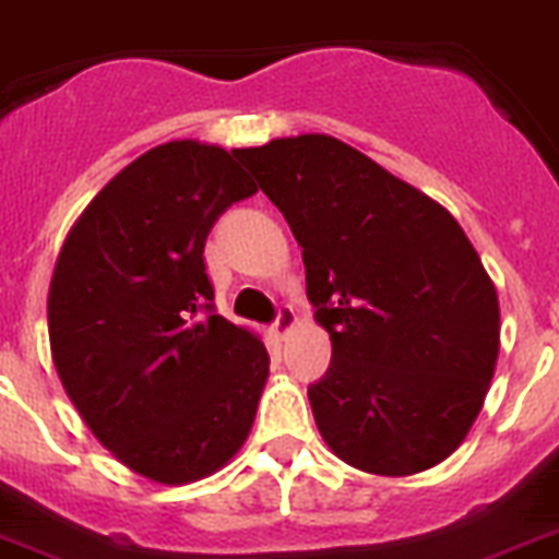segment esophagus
Returning a JSON list of instances; mask_svg holds the SVG:
<instances>
[{
  "label": "esophagus",
  "instance_id": "1",
  "mask_svg": "<svg viewBox=\"0 0 559 559\" xmlns=\"http://www.w3.org/2000/svg\"><path fill=\"white\" fill-rule=\"evenodd\" d=\"M295 321H298V318H295V309L293 307H281L278 318H275V323H272V332H275L278 337H284L289 330H293Z\"/></svg>",
  "mask_w": 559,
  "mask_h": 559
}]
</instances>
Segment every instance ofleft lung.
<instances>
[{"label":"left lung","instance_id":"8db88e82","mask_svg":"<svg viewBox=\"0 0 559 559\" xmlns=\"http://www.w3.org/2000/svg\"><path fill=\"white\" fill-rule=\"evenodd\" d=\"M284 213L332 364L309 386L326 447L369 475L447 461L480 415L500 304L454 215L332 135L241 150Z\"/></svg>","mask_w":559,"mask_h":559}]
</instances>
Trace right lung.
I'll return each instance as SVG.
<instances>
[{"mask_svg": "<svg viewBox=\"0 0 559 559\" xmlns=\"http://www.w3.org/2000/svg\"><path fill=\"white\" fill-rule=\"evenodd\" d=\"M241 150L167 142L112 176L56 258L50 355L112 457L181 486L243 447L270 374L255 332L213 312L204 241L258 190Z\"/></svg>", "mask_w": 559, "mask_h": 559, "instance_id": "right-lung-1", "label": "right lung"}]
</instances>
